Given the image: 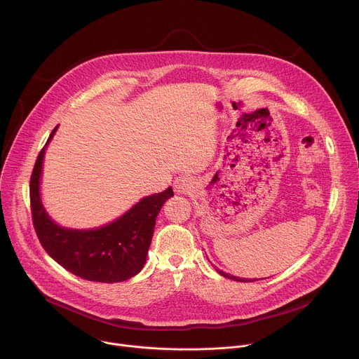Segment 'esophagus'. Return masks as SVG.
I'll list each match as a JSON object with an SVG mask.
<instances>
[{
  "label": "esophagus",
  "instance_id": "34e87169",
  "mask_svg": "<svg viewBox=\"0 0 359 359\" xmlns=\"http://www.w3.org/2000/svg\"><path fill=\"white\" fill-rule=\"evenodd\" d=\"M173 187H175V191L177 194H186V193H190L193 190V182L187 176H179V177L175 179Z\"/></svg>",
  "mask_w": 359,
  "mask_h": 359
}]
</instances>
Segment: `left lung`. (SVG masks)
Wrapping results in <instances>:
<instances>
[{"label": "left lung", "mask_w": 359, "mask_h": 359, "mask_svg": "<svg viewBox=\"0 0 359 359\" xmlns=\"http://www.w3.org/2000/svg\"><path fill=\"white\" fill-rule=\"evenodd\" d=\"M216 269V271L220 274V276H223V277H226V278H230V280H234V281H240V283H247V281H255V278H252V280H250V278H240V277H236V276H231V274H229V273H224L223 270H220V269H217V267H215Z\"/></svg>", "instance_id": "8db88e82"}]
</instances>
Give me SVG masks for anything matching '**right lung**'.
<instances>
[{
	"label": "right lung",
	"instance_id": "1",
	"mask_svg": "<svg viewBox=\"0 0 359 359\" xmlns=\"http://www.w3.org/2000/svg\"><path fill=\"white\" fill-rule=\"evenodd\" d=\"M50 132L35 162L29 196L36 236L45 251L69 273L95 283H121L135 277L147 259L156 217L172 187L140 198L114 222L95 229H69L50 219L41 198L45 150L57 133Z\"/></svg>",
	"mask_w": 359,
	"mask_h": 359
}]
</instances>
